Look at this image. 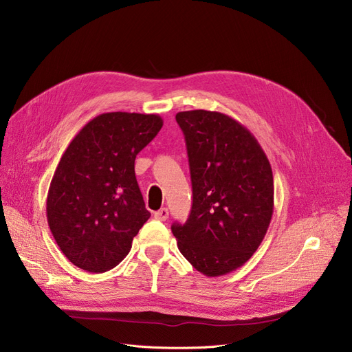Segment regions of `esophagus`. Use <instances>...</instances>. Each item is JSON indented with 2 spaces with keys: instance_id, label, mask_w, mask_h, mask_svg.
Segmentation results:
<instances>
[{
  "instance_id": "esophagus-1",
  "label": "esophagus",
  "mask_w": 352,
  "mask_h": 352,
  "mask_svg": "<svg viewBox=\"0 0 352 352\" xmlns=\"http://www.w3.org/2000/svg\"><path fill=\"white\" fill-rule=\"evenodd\" d=\"M155 217H156V219H159V221H166L167 217H169V210H167L166 208H162L160 210L155 212Z\"/></svg>"
}]
</instances>
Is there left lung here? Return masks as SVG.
<instances>
[{"mask_svg":"<svg viewBox=\"0 0 352 352\" xmlns=\"http://www.w3.org/2000/svg\"><path fill=\"white\" fill-rule=\"evenodd\" d=\"M193 204L186 223H173L177 248L195 270L221 276L252 256L274 213V176L261 144L232 117L179 111Z\"/></svg>","mask_w":352,"mask_h":352,"instance_id":"left-lung-1","label":"left lung"}]
</instances>
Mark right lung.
<instances>
[{
  "mask_svg": "<svg viewBox=\"0 0 352 352\" xmlns=\"http://www.w3.org/2000/svg\"><path fill=\"white\" fill-rule=\"evenodd\" d=\"M163 126L157 114L103 113L72 140L47 195V221L61 252L87 272L102 274L130 252L150 217L135 160Z\"/></svg>",
  "mask_w": 352,
  "mask_h": 352,
  "instance_id": "right-lung-1",
  "label": "right lung"
}]
</instances>
